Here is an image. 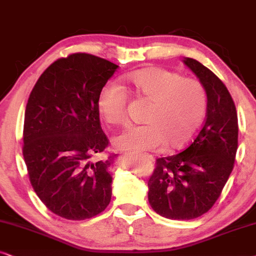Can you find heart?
<instances>
[{"instance_id": "heart-1", "label": "heart", "mask_w": 256, "mask_h": 256, "mask_svg": "<svg viewBox=\"0 0 256 256\" xmlns=\"http://www.w3.org/2000/svg\"><path fill=\"white\" fill-rule=\"evenodd\" d=\"M139 94L152 102L145 125H130L114 138L118 148L154 151L166 142L180 148L193 140L205 119L208 94L202 82L162 68H148L126 76ZM128 94L116 82L105 84L97 98L98 111L110 124L125 122Z\"/></svg>"}]
</instances>
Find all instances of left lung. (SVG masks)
<instances>
[{
    "instance_id": "left-lung-1",
    "label": "left lung",
    "mask_w": 256,
    "mask_h": 256,
    "mask_svg": "<svg viewBox=\"0 0 256 256\" xmlns=\"http://www.w3.org/2000/svg\"><path fill=\"white\" fill-rule=\"evenodd\" d=\"M184 63L205 85L208 108L190 144L182 152L156 159L148 179L150 205L172 220L196 219L212 208L233 171L239 134L226 85L198 60L185 57Z\"/></svg>"
}]
</instances>
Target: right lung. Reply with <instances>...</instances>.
Segmentation results:
<instances>
[{
    "mask_svg": "<svg viewBox=\"0 0 256 256\" xmlns=\"http://www.w3.org/2000/svg\"><path fill=\"white\" fill-rule=\"evenodd\" d=\"M118 66L77 52L54 62L36 82L24 114L23 156L29 180L48 210L68 220L98 216L111 200L116 154L108 146L97 98Z\"/></svg>",
    "mask_w": 256,
    "mask_h": 256,
    "instance_id": "1",
    "label": "right lung"
}]
</instances>
